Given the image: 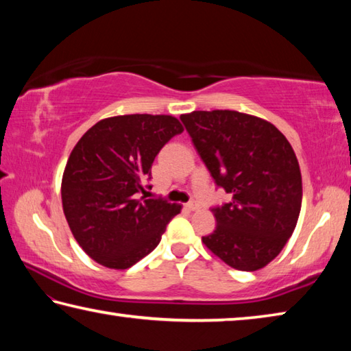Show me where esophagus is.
I'll return each instance as SVG.
<instances>
[{
	"instance_id": "obj_1",
	"label": "esophagus",
	"mask_w": 351,
	"mask_h": 351,
	"mask_svg": "<svg viewBox=\"0 0 351 351\" xmlns=\"http://www.w3.org/2000/svg\"><path fill=\"white\" fill-rule=\"evenodd\" d=\"M185 208H186V210H189V211H195V210H199L200 205L197 204V202H189V204L185 205Z\"/></svg>"
}]
</instances>
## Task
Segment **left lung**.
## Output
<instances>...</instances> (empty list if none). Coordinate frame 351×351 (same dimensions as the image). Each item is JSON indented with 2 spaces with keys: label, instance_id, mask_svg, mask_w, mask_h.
<instances>
[{
  "label": "left lung",
  "instance_id": "8db88e82",
  "mask_svg": "<svg viewBox=\"0 0 351 351\" xmlns=\"http://www.w3.org/2000/svg\"><path fill=\"white\" fill-rule=\"evenodd\" d=\"M180 120L216 185L231 194L213 208L217 226L202 242L241 271L268 265L291 237L302 205L290 141L269 121L237 110H194Z\"/></svg>",
  "mask_w": 351,
  "mask_h": 351
}]
</instances>
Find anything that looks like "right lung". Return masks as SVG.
Instances as JSON below:
<instances>
[{
	"label": "right lung",
	"instance_id": "obj_1",
	"mask_svg": "<svg viewBox=\"0 0 351 351\" xmlns=\"http://www.w3.org/2000/svg\"><path fill=\"white\" fill-rule=\"evenodd\" d=\"M182 132L172 115H117L95 123L73 146L61 202L73 237L90 259L126 269L157 247L182 205L147 199L145 182L160 149Z\"/></svg>",
	"mask_w": 351,
	"mask_h": 351
}]
</instances>
